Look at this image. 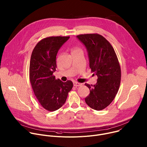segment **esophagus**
Wrapping results in <instances>:
<instances>
[{
  "mask_svg": "<svg viewBox=\"0 0 147 147\" xmlns=\"http://www.w3.org/2000/svg\"><path fill=\"white\" fill-rule=\"evenodd\" d=\"M73 85L75 87H80V86H82V84H81V83H79V82H74L73 83Z\"/></svg>",
  "mask_w": 147,
  "mask_h": 147,
  "instance_id": "esophagus-1",
  "label": "esophagus"
}]
</instances>
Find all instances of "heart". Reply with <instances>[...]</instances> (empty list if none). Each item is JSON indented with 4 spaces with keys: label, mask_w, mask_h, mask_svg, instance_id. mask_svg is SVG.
<instances>
[{
    "label": "heart",
    "mask_w": 147,
    "mask_h": 147,
    "mask_svg": "<svg viewBox=\"0 0 147 147\" xmlns=\"http://www.w3.org/2000/svg\"><path fill=\"white\" fill-rule=\"evenodd\" d=\"M80 51L79 49H78V48H76V49H74V50H73V51Z\"/></svg>",
    "instance_id": "obj_1"
}]
</instances>
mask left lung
<instances>
[{
	"mask_svg": "<svg viewBox=\"0 0 147 147\" xmlns=\"http://www.w3.org/2000/svg\"><path fill=\"white\" fill-rule=\"evenodd\" d=\"M77 37L86 47L91 72L98 77L96 84H85L90 91L86 102L94 110H102L113 101L120 87L121 69L117 55L109 42L101 35L87 34Z\"/></svg>",
	"mask_w": 147,
	"mask_h": 147,
	"instance_id": "obj_1",
	"label": "left lung"
}]
</instances>
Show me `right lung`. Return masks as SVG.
I'll return each mask as SVG.
<instances>
[{
	"instance_id": "obj_1",
	"label": "right lung",
	"mask_w": 147,
	"mask_h": 147,
	"mask_svg": "<svg viewBox=\"0 0 147 147\" xmlns=\"http://www.w3.org/2000/svg\"><path fill=\"white\" fill-rule=\"evenodd\" d=\"M70 36H49L37 43L30 63V81L34 94L40 105L53 112L65 104L73 84L64 82L53 75L56 68V55Z\"/></svg>"
}]
</instances>
